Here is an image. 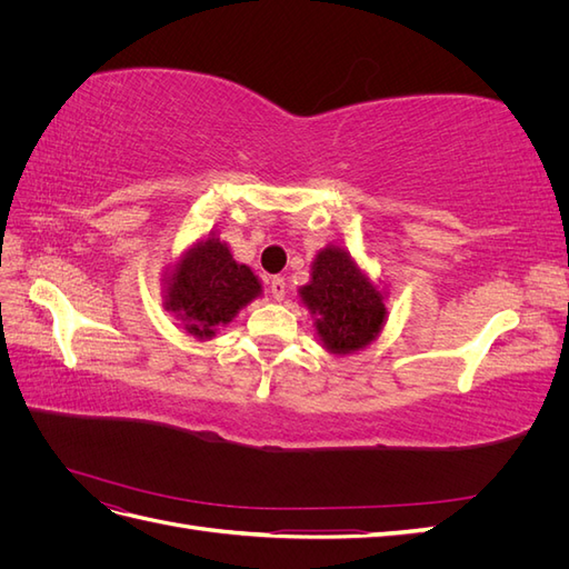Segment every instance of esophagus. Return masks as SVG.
Wrapping results in <instances>:
<instances>
[{"mask_svg": "<svg viewBox=\"0 0 569 569\" xmlns=\"http://www.w3.org/2000/svg\"><path fill=\"white\" fill-rule=\"evenodd\" d=\"M270 295L274 301H282L287 295V282L282 278H272L270 280Z\"/></svg>", "mask_w": 569, "mask_h": 569, "instance_id": "1", "label": "esophagus"}]
</instances>
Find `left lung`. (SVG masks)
I'll list each match as a JSON object with an SVG mask.
<instances>
[{
	"label": "left lung",
	"instance_id": "obj_1",
	"mask_svg": "<svg viewBox=\"0 0 569 569\" xmlns=\"http://www.w3.org/2000/svg\"><path fill=\"white\" fill-rule=\"evenodd\" d=\"M299 297L316 318L322 347L337 356L366 349L380 337L387 320L382 289L358 268L349 251L335 244L318 251L311 282L299 289Z\"/></svg>",
	"mask_w": 569,
	"mask_h": 569
}]
</instances>
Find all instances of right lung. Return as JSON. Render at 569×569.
<instances>
[{"mask_svg":"<svg viewBox=\"0 0 569 569\" xmlns=\"http://www.w3.org/2000/svg\"><path fill=\"white\" fill-rule=\"evenodd\" d=\"M163 306L197 339L216 337L247 303L261 297V280L249 266L237 263L230 247L209 234L189 247L163 278Z\"/></svg>","mask_w":569,"mask_h":569,"instance_id":"1","label":"right lung"}]
</instances>
